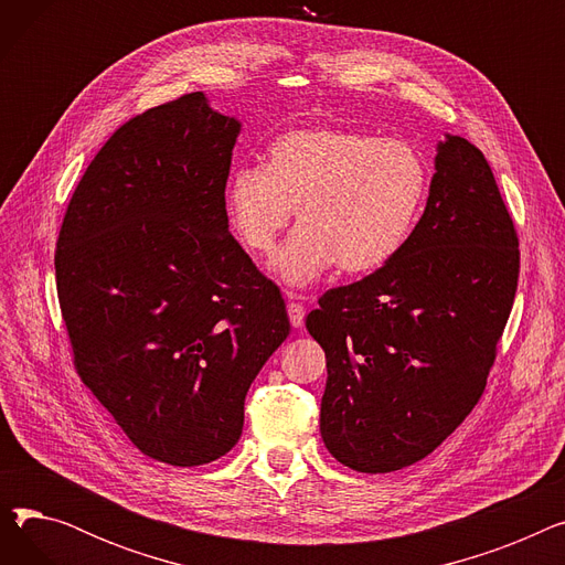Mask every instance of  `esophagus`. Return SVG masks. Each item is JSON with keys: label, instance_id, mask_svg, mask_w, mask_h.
Wrapping results in <instances>:
<instances>
[{"label": "esophagus", "instance_id": "1", "mask_svg": "<svg viewBox=\"0 0 565 565\" xmlns=\"http://www.w3.org/2000/svg\"><path fill=\"white\" fill-rule=\"evenodd\" d=\"M288 320L295 330H300L305 324V307L298 302H290L288 305Z\"/></svg>", "mask_w": 565, "mask_h": 565}]
</instances>
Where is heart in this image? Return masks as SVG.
Returning a JSON list of instances; mask_svg holds the SVG:
<instances>
[{
	"label": "heart",
	"instance_id": "1",
	"mask_svg": "<svg viewBox=\"0 0 565 565\" xmlns=\"http://www.w3.org/2000/svg\"><path fill=\"white\" fill-rule=\"evenodd\" d=\"M428 183V164L407 141L302 126L275 137L265 167L233 171L224 205L237 243L256 258L275 254L295 211L298 228L273 267L302 288L334 265L366 275L394 260L419 222Z\"/></svg>",
	"mask_w": 565,
	"mask_h": 565
}]
</instances>
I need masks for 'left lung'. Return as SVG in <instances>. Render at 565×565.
<instances>
[{
  "label": "left lung",
  "instance_id": "8db88e82",
  "mask_svg": "<svg viewBox=\"0 0 565 565\" xmlns=\"http://www.w3.org/2000/svg\"><path fill=\"white\" fill-rule=\"evenodd\" d=\"M520 249L477 146L437 143L426 211L394 260L307 316L328 358L320 435L345 467L396 471L479 403L515 300Z\"/></svg>",
  "mask_w": 565,
  "mask_h": 565
}]
</instances>
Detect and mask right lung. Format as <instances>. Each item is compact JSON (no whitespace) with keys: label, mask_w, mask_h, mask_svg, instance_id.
<instances>
[{"label":"right lung","mask_w":565,"mask_h":565,"mask_svg":"<svg viewBox=\"0 0 565 565\" xmlns=\"http://www.w3.org/2000/svg\"><path fill=\"white\" fill-rule=\"evenodd\" d=\"M241 128L201 92L135 116L86 167L56 241L82 382L143 456L175 467L235 447L249 384L290 332L279 288L228 231Z\"/></svg>","instance_id":"add662e5"}]
</instances>
